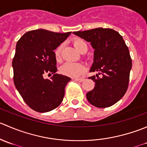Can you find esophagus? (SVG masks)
<instances>
[{
	"mask_svg": "<svg viewBox=\"0 0 147 147\" xmlns=\"http://www.w3.org/2000/svg\"><path fill=\"white\" fill-rule=\"evenodd\" d=\"M75 80L78 81V82H82L84 80V78H75Z\"/></svg>",
	"mask_w": 147,
	"mask_h": 147,
	"instance_id": "obj_1",
	"label": "esophagus"
}]
</instances>
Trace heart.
<instances>
[{"mask_svg": "<svg viewBox=\"0 0 147 147\" xmlns=\"http://www.w3.org/2000/svg\"><path fill=\"white\" fill-rule=\"evenodd\" d=\"M73 45L81 53H85L87 51V45L84 40L80 38H76L73 40ZM62 45L58 46L55 51V56L57 60H60L61 57ZM60 73L65 76L70 78L79 77L84 72V67L80 63H73V62H66L60 68Z\"/></svg>", "mask_w": 147, "mask_h": 147, "instance_id": "b5f03b06", "label": "heart"}]
</instances>
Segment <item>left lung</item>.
I'll list each match as a JSON object with an SVG mask.
<instances>
[{"label":"left lung","mask_w":147,"mask_h":147,"mask_svg":"<svg viewBox=\"0 0 147 147\" xmlns=\"http://www.w3.org/2000/svg\"><path fill=\"white\" fill-rule=\"evenodd\" d=\"M74 35L90 42L94 49V62L90 72L99 75L90 77L94 89L87 93V99L93 106L105 108L115 105L124 95L128 88L131 59L124 39L110 28H98L73 32Z\"/></svg>","instance_id":"1"}]
</instances>
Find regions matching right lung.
<instances>
[{
	"label": "right lung",
	"instance_id": "add662e5",
	"mask_svg": "<svg viewBox=\"0 0 147 147\" xmlns=\"http://www.w3.org/2000/svg\"><path fill=\"white\" fill-rule=\"evenodd\" d=\"M70 34L37 29L25 33L16 44L12 63L15 86L25 102L36 112H50L63 101L65 86L71 79L55 73L54 50ZM46 73L53 76L45 79Z\"/></svg>",
	"mask_w": 147,
	"mask_h": 147
}]
</instances>
